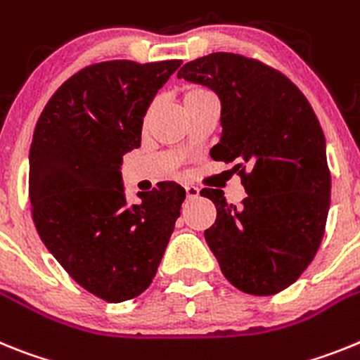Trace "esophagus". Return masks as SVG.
<instances>
[{"instance_id":"1","label":"esophagus","mask_w":360,"mask_h":360,"mask_svg":"<svg viewBox=\"0 0 360 360\" xmlns=\"http://www.w3.org/2000/svg\"><path fill=\"white\" fill-rule=\"evenodd\" d=\"M184 192H186V198H188V199L199 198V188H198V186H184Z\"/></svg>"}]
</instances>
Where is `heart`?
I'll return each instance as SVG.
<instances>
[{"mask_svg":"<svg viewBox=\"0 0 360 360\" xmlns=\"http://www.w3.org/2000/svg\"><path fill=\"white\" fill-rule=\"evenodd\" d=\"M202 98H212V94L206 89H202V86H188V89L184 90L183 103L186 105V103L198 101V99H202Z\"/></svg>","mask_w":360,"mask_h":360,"instance_id":"heart-1","label":"heart"}]
</instances>
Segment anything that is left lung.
I'll use <instances>...</instances> for the list:
<instances>
[{
	"instance_id": "obj_1",
	"label": "left lung",
	"mask_w": 360,
	"mask_h": 360,
	"mask_svg": "<svg viewBox=\"0 0 360 360\" xmlns=\"http://www.w3.org/2000/svg\"><path fill=\"white\" fill-rule=\"evenodd\" d=\"M177 77L217 94L223 132L210 155L233 162L248 193L233 206L223 190H201L217 210L206 243L240 292H283L314 261L330 210L331 176L317 115L288 77L245 56L208 54L184 65Z\"/></svg>"
}]
</instances>
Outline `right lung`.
<instances>
[{
  "label": "right lung",
  "mask_w": 360,
  "mask_h": 360,
  "mask_svg": "<svg viewBox=\"0 0 360 360\" xmlns=\"http://www.w3.org/2000/svg\"><path fill=\"white\" fill-rule=\"evenodd\" d=\"M183 61L90 65L43 108L29 155L36 230L72 279L106 302L145 292L167 250L184 188L162 181L128 205L121 165L141 146L143 117Z\"/></svg>",
  "instance_id": "add662e5"
}]
</instances>
